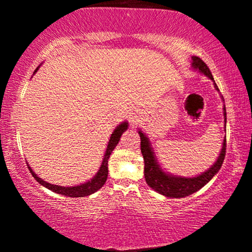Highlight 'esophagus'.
<instances>
[{
    "instance_id": "esophagus-1",
    "label": "esophagus",
    "mask_w": 252,
    "mask_h": 252,
    "mask_svg": "<svg viewBox=\"0 0 252 252\" xmlns=\"http://www.w3.org/2000/svg\"><path fill=\"white\" fill-rule=\"evenodd\" d=\"M138 114L137 112H131V114L129 115V122H130V124H132V126H134V124H136L138 122Z\"/></svg>"
}]
</instances>
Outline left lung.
<instances>
[{"mask_svg": "<svg viewBox=\"0 0 252 252\" xmlns=\"http://www.w3.org/2000/svg\"><path fill=\"white\" fill-rule=\"evenodd\" d=\"M192 67L193 70L200 72L204 76L210 78L215 84L217 91H219L210 68L207 67L206 63L202 62L200 58L192 57ZM222 110H224L225 126H226V109H225V105ZM138 134H140L141 137V153H142L144 160V178H146V182L148 184L150 189H153L164 196H168V198H184V196L195 193L196 190L202 189L219 172L222 162H224L225 150H226V138H224V141H222L220 154H219L217 161L204 173L196 176H192V178L173 175L170 173L164 172L161 168L158 160H156L154 150H153V147L146 132H143L140 129Z\"/></svg>", "mask_w": 252, "mask_h": 252, "instance_id": "8db88e82", "label": "left lung"}]
</instances>
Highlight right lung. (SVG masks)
I'll use <instances>...</instances> for the list:
<instances>
[{"label":"right lung","mask_w":252,"mask_h":252,"mask_svg":"<svg viewBox=\"0 0 252 252\" xmlns=\"http://www.w3.org/2000/svg\"><path fill=\"white\" fill-rule=\"evenodd\" d=\"M40 67V66H39ZM39 67L36 68L35 72L39 70ZM34 72V73H35ZM128 129V122H122L120 126H116V129L114 130L111 136H110V140L108 142V146H106V150H105V154H104L102 164H100L99 169L96 173V175L91 179V180L86 181L85 184H80L77 185V186H70V187H63V186H58V185H52L50 182L47 181H43L41 178H39L34 170L31 168L30 164H28V169L31 170L32 175L34 176V179L39 182L40 185H42L43 187L46 189H51L52 192H56L58 194H62V195H66V196H71V198H83V196H88L92 193L97 192L98 189H100L103 187V185L105 184L106 179H108V160L111 155L112 150L116 148L117 143L120 142L121 140V136L126 130Z\"/></svg>","instance_id":"1"}]
</instances>
